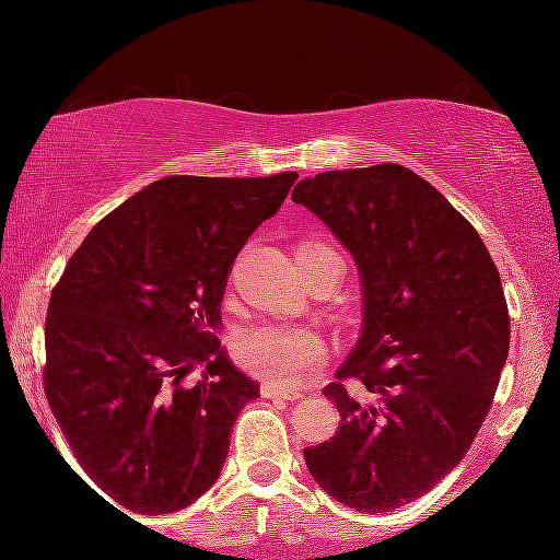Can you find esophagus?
<instances>
[{
	"instance_id": "34e87169",
	"label": "esophagus",
	"mask_w": 560,
	"mask_h": 560,
	"mask_svg": "<svg viewBox=\"0 0 560 560\" xmlns=\"http://www.w3.org/2000/svg\"><path fill=\"white\" fill-rule=\"evenodd\" d=\"M260 395H262V397H271V400H300L302 392L281 389V387H276V384L266 382V384H262V387H260Z\"/></svg>"
}]
</instances>
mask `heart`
<instances>
[{"instance_id":"1","label":"heart","mask_w":560,"mask_h":560,"mask_svg":"<svg viewBox=\"0 0 560 560\" xmlns=\"http://www.w3.org/2000/svg\"><path fill=\"white\" fill-rule=\"evenodd\" d=\"M234 355L255 376L268 378L276 387H292L324 361L326 342L316 329L305 326L262 324L234 339Z\"/></svg>"}]
</instances>
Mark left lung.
<instances>
[{
  "mask_svg": "<svg viewBox=\"0 0 560 560\" xmlns=\"http://www.w3.org/2000/svg\"><path fill=\"white\" fill-rule=\"evenodd\" d=\"M292 199L345 244L363 292L361 337L324 389L342 423L305 447L307 471L337 503L387 513L447 477L490 410L511 345L500 273L477 229L397 163L302 178Z\"/></svg>",
  "mask_w": 560,
  "mask_h": 560,
  "instance_id": "8db88e82",
  "label": "left lung"
}]
</instances>
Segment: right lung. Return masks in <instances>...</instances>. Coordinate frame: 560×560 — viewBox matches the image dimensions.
<instances>
[{
  "label": "right lung",
  "mask_w": 560,
  "mask_h": 560,
  "mask_svg": "<svg viewBox=\"0 0 560 560\" xmlns=\"http://www.w3.org/2000/svg\"><path fill=\"white\" fill-rule=\"evenodd\" d=\"M294 178H160L89 231L52 289L49 408L126 513L182 511L221 477L231 427L260 397L218 342L221 300L244 242ZM199 362L203 376L184 388Z\"/></svg>",
  "instance_id": "add662e5"
}]
</instances>
